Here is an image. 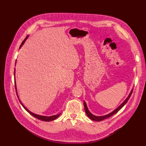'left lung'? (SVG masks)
I'll use <instances>...</instances> for the list:
<instances>
[{
  "label": "left lung",
  "instance_id": "1",
  "mask_svg": "<svg viewBox=\"0 0 146 146\" xmlns=\"http://www.w3.org/2000/svg\"><path fill=\"white\" fill-rule=\"evenodd\" d=\"M132 92H133V89L131 90V93H130V94L129 95L127 98L125 99V101L123 102V103H122V104H121L119 107H118L115 110H114L113 111H111V113L106 115H104V116H95V115H94L92 114L90 112V111H89L88 109V107H87V106H86V103H85V102L84 101V103H83V104H84V107H85V112H86V115H87V116L90 118V119H92V120H95V121H102V120H104V119H107V118L110 117H111V116H112L113 115H114L115 113H116L117 112H118V111H119L121 109V108H122L123 106H124V105H125V104H126L127 102V101L129 100V99L130 98V97H131V95H132Z\"/></svg>",
  "mask_w": 146,
  "mask_h": 146
}]
</instances>
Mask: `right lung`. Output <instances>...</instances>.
Returning a JSON list of instances; mask_svg holds the SVG:
<instances>
[{
  "instance_id": "1",
  "label": "right lung",
  "mask_w": 146,
  "mask_h": 146,
  "mask_svg": "<svg viewBox=\"0 0 146 146\" xmlns=\"http://www.w3.org/2000/svg\"><path fill=\"white\" fill-rule=\"evenodd\" d=\"M28 36H27L26 37V38H25V39H24V41H23V42H22V44H21V46H20V48H21V46L24 44V43L25 42L26 40L27 39V38H28ZM14 75H15V70H14ZM14 81H15V90H16V94H17V88H16V84H15V80H14ZM17 97H18V95H17ZM19 100L20 101L19 99ZM20 103L21 104V105H23V107L24 108V109H25V110L27 111V112H29L31 115H33V117H35V118H36V119H39V120H42V121H46V122H49V121L54 120H55L56 119H57V118H58L59 116H60V114H61V113H60V114L55 115H52V116H50V117L39 115L35 114V113H34L31 112V111H30L28 109H27V108H26L25 107H24V105L23 104L21 103V101H20Z\"/></svg>"
}]
</instances>
